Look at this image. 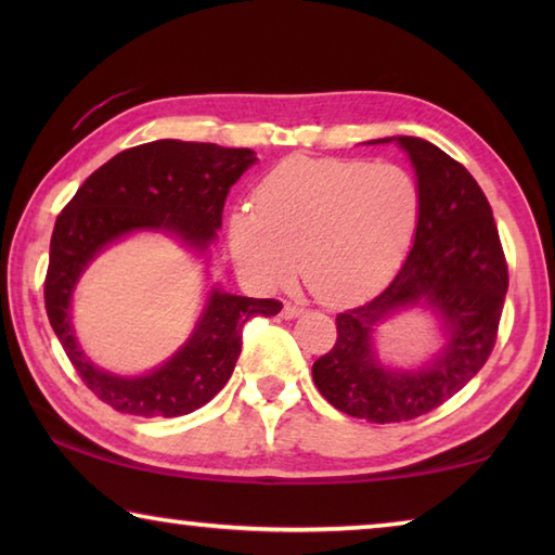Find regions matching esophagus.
Here are the masks:
<instances>
[{
    "instance_id": "obj_1",
    "label": "esophagus",
    "mask_w": 555,
    "mask_h": 555,
    "mask_svg": "<svg viewBox=\"0 0 555 555\" xmlns=\"http://www.w3.org/2000/svg\"><path fill=\"white\" fill-rule=\"evenodd\" d=\"M281 315H284L286 321H294V318L304 315V308H300V306H294V304H286V306H284V311H281Z\"/></svg>"
}]
</instances>
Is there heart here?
I'll return each instance as SVG.
<instances>
[{"label":"heart","instance_id":"heart-1","mask_svg":"<svg viewBox=\"0 0 555 555\" xmlns=\"http://www.w3.org/2000/svg\"><path fill=\"white\" fill-rule=\"evenodd\" d=\"M424 195L409 168L364 158L294 156L261 178L255 208L228 218L234 264L274 288L298 269L327 304L382 288L418 232Z\"/></svg>","mask_w":555,"mask_h":555}]
</instances>
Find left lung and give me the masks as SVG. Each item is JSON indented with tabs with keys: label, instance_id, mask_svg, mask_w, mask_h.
Here are the masks:
<instances>
[{
	"label": "left lung",
	"instance_id": "left-lung-1",
	"mask_svg": "<svg viewBox=\"0 0 555 555\" xmlns=\"http://www.w3.org/2000/svg\"><path fill=\"white\" fill-rule=\"evenodd\" d=\"M409 156L424 195L418 232L389 286L337 315V343L313 364L318 391L347 416L397 424L438 409L482 370L500 327L506 261L482 188L465 166L421 137H384ZM426 312L439 347L399 369L378 352V331L403 312Z\"/></svg>",
	"mask_w": 555,
	"mask_h": 555
}]
</instances>
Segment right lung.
<instances>
[{
  "instance_id": "add662e5",
  "label": "right lung",
  "mask_w": 555,
  "mask_h": 555,
  "mask_svg": "<svg viewBox=\"0 0 555 555\" xmlns=\"http://www.w3.org/2000/svg\"><path fill=\"white\" fill-rule=\"evenodd\" d=\"M257 162L251 149L158 139L100 166L55 220L46 311L82 382L115 411L173 418L201 409L232 377L247 321L281 311L274 298L230 294L208 269L230 188ZM142 231H162L191 250L209 288L192 335L171 358L149 373L119 375L100 369L79 347L72 294L92 260Z\"/></svg>"
}]
</instances>
